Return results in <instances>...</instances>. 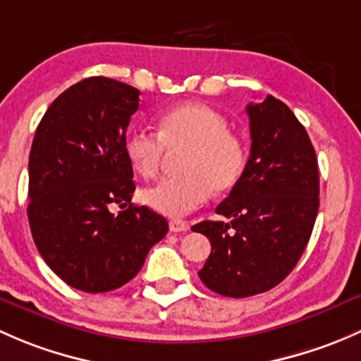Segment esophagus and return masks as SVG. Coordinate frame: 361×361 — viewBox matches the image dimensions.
Instances as JSON below:
<instances>
[{"instance_id":"1","label":"esophagus","mask_w":361,"mask_h":361,"mask_svg":"<svg viewBox=\"0 0 361 361\" xmlns=\"http://www.w3.org/2000/svg\"><path fill=\"white\" fill-rule=\"evenodd\" d=\"M169 228H170V231H172V233H182V231H188L189 224L185 221H179V219H173V221H170Z\"/></svg>"}]
</instances>
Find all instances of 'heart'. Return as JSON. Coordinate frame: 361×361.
Segmentation results:
<instances>
[{
  "label": "heart",
  "instance_id": "1",
  "mask_svg": "<svg viewBox=\"0 0 361 361\" xmlns=\"http://www.w3.org/2000/svg\"><path fill=\"white\" fill-rule=\"evenodd\" d=\"M179 176L166 177L142 191V202L158 214L179 219L210 198L226 192L243 177L248 151L229 130L224 114L198 102L182 104L159 116L158 133L135 126L123 137V151L135 172L153 179L165 161L166 149H182Z\"/></svg>",
  "mask_w": 361,
  "mask_h": 361
}]
</instances>
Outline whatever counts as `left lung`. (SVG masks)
Segmentation results:
<instances>
[{
    "instance_id": "8db88e82",
    "label": "left lung",
    "mask_w": 361,
    "mask_h": 361,
    "mask_svg": "<svg viewBox=\"0 0 361 361\" xmlns=\"http://www.w3.org/2000/svg\"><path fill=\"white\" fill-rule=\"evenodd\" d=\"M250 158L215 212L229 222L192 226L210 240L198 273L210 290L250 297L276 287L302 255L319 207L318 159L306 128L281 100L248 104Z\"/></svg>"
}]
</instances>
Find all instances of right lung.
Masks as SVG:
<instances>
[{
	"label": "right lung",
	"instance_id": "obj_1",
	"mask_svg": "<svg viewBox=\"0 0 361 361\" xmlns=\"http://www.w3.org/2000/svg\"><path fill=\"white\" fill-rule=\"evenodd\" d=\"M140 92L111 78L62 92L36 128L29 154L27 217L32 240L61 280L88 293L128 283L169 222L132 205V165L123 151ZM114 204L128 206L118 216Z\"/></svg>",
	"mask_w": 361,
	"mask_h": 361
}]
</instances>
